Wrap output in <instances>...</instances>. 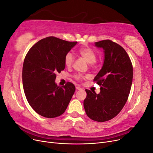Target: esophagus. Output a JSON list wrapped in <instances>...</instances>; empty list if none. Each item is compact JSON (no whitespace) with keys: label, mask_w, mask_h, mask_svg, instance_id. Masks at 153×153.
Returning <instances> with one entry per match:
<instances>
[{"label":"esophagus","mask_w":153,"mask_h":153,"mask_svg":"<svg viewBox=\"0 0 153 153\" xmlns=\"http://www.w3.org/2000/svg\"><path fill=\"white\" fill-rule=\"evenodd\" d=\"M76 90H80L81 89V87L80 86H76Z\"/></svg>","instance_id":"34e87169"}]
</instances>
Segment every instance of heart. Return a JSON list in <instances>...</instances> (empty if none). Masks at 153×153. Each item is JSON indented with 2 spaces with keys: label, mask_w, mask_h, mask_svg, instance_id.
<instances>
[{
  "label": "heart",
  "mask_w": 153,
  "mask_h": 153,
  "mask_svg": "<svg viewBox=\"0 0 153 153\" xmlns=\"http://www.w3.org/2000/svg\"><path fill=\"white\" fill-rule=\"evenodd\" d=\"M78 54H79L83 59H84L87 63H89L90 64L95 63L97 60V55L96 52L94 50H92V49L89 48H80L78 50ZM73 61L74 57L73 54L70 52L68 53L66 55L65 58H64V64H65V65L68 68L71 67L73 64ZM82 78L83 76L81 75L75 76V78L78 80H80Z\"/></svg>",
  "instance_id": "b5f03b06"
}]
</instances>
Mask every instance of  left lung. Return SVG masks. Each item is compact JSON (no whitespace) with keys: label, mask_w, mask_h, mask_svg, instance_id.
Segmentation results:
<instances>
[{"label":"left lung","mask_w":153,"mask_h":153,"mask_svg":"<svg viewBox=\"0 0 153 153\" xmlns=\"http://www.w3.org/2000/svg\"><path fill=\"white\" fill-rule=\"evenodd\" d=\"M103 49V66L94 78L100 92L86 89L84 106L86 114L95 121L105 122L113 119L126 104L133 80V66L125 50L111 40L96 42Z\"/></svg>","instance_id":"1"}]
</instances>
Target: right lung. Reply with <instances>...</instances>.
Returning a JSON list of instances; mask_svg holds the SVG:
<instances>
[{
  "instance_id": "right-lung-1",
  "label": "right lung",
  "mask_w": 153,
  "mask_h": 153,
  "mask_svg": "<svg viewBox=\"0 0 153 153\" xmlns=\"http://www.w3.org/2000/svg\"><path fill=\"white\" fill-rule=\"evenodd\" d=\"M55 37L41 39L29 50L22 69L23 87L27 101L41 116L54 118L66 110L75 87L55 84L56 73L65 68L66 55L76 45Z\"/></svg>"
}]
</instances>
